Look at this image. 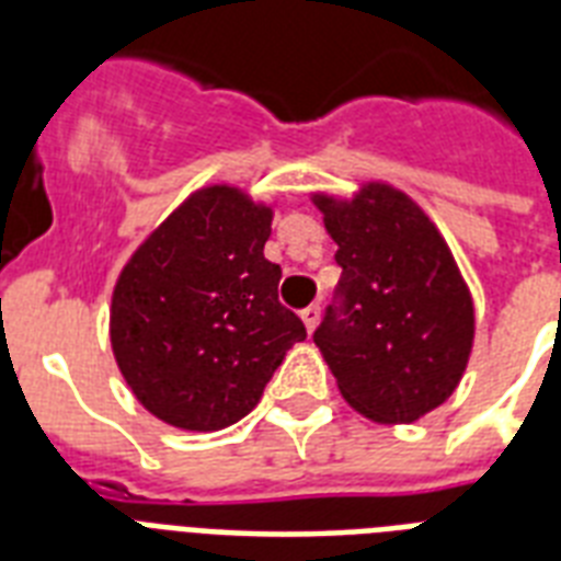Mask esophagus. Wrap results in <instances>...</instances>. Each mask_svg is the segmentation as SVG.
<instances>
[{"label": "esophagus", "mask_w": 561, "mask_h": 561, "mask_svg": "<svg viewBox=\"0 0 561 561\" xmlns=\"http://www.w3.org/2000/svg\"><path fill=\"white\" fill-rule=\"evenodd\" d=\"M302 323H306L308 332H314L317 323H320V306H308V308H302Z\"/></svg>", "instance_id": "esophagus-1"}]
</instances>
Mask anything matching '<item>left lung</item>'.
I'll list each match as a JSON object with an SVG mask.
<instances>
[{"instance_id": "1", "label": "left lung", "mask_w": 561, "mask_h": 561, "mask_svg": "<svg viewBox=\"0 0 561 561\" xmlns=\"http://www.w3.org/2000/svg\"><path fill=\"white\" fill-rule=\"evenodd\" d=\"M314 203L343 271L314 343L358 413L416 422L460 383L474 341V306L451 250L387 183H367L352 201L314 194Z\"/></svg>"}]
</instances>
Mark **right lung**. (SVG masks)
I'll list each match as a JSON object with an SVG mask.
<instances>
[{"instance_id": "add662e5", "label": "right lung", "mask_w": 561, "mask_h": 561, "mask_svg": "<svg viewBox=\"0 0 561 561\" xmlns=\"http://www.w3.org/2000/svg\"><path fill=\"white\" fill-rule=\"evenodd\" d=\"M273 209L206 186L174 209L118 276L110 343L145 410L183 431H220L259 404L306 325L279 302L264 259Z\"/></svg>"}]
</instances>
